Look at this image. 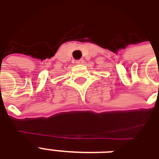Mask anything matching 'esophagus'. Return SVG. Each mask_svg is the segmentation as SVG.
Returning <instances> with one entry per match:
<instances>
[{
    "label": "esophagus",
    "mask_w": 159,
    "mask_h": 159,
    "mask_svg": "<svg viewBox=\"0 0 159 159\" xmlns=\"http://www.w3.org/2000/svg\"><path fill=\"white\" fill-rule=\"evenodd\" d=\"M76 64H83V59H78L76 61Z\"/></svg>",
    "instance_id": "1"
}]
</instances>
